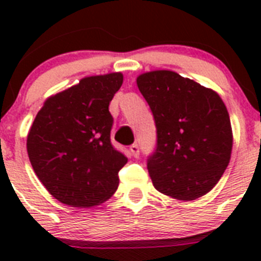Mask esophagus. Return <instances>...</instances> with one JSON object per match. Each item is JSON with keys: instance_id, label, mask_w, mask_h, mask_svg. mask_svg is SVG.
<instances>
[{"instance_id": "obj_1", "label": "esophagus", "mask_w": 261, "mask_h": 261, "mask_svg": "<svg viewBox=\"0 0 261 261\" xmlns=\"http://www.w3.org/2000/svg\"><path fill=\"white\" fill-rule=\"evenodd\" d=\"M129 150H130V153H132V155L135 156V158H138V155H140V147H138L137 145H132Z\"/></svg>"}]
</instances>
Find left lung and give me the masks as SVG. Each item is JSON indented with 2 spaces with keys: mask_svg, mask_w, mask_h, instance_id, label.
<instances>
[{
  "mask_svg": "<svg viewBox=\"0 0 261 261\" xmlns=\"http://www.w3.org/2000/svg\"><path fill=\"white\" fill-rule=\"evenodd\" d=\"M137 86L155 120L156 149L147 159L155 190L181 201L206 195L231 156V123L221 96L172 70L142 73Z\"/></svg>",
  "mask_w": 261,
  "mask_h": 261,
  "instance_id": "1",
  "label": "left lung"
}]
</instances>
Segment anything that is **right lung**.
<instances>
[{
    "mask_svg": "<svg viewBox=\"0 0 261 261\" xmlns=\"http://www.w3.org/2000/svg\"><path fill=\"white\" fill-rule=\"evenodd\" d=\"M121 73L85 77L47 99L27 135V153L39 180L62 204L91 208L107 201L128 159L111 144L108 106Z\"/></svg>",
    "mask_w": 261,
    "mask_h": 261,
    "instance_id": "1",
    "label": "right lung"
}]
</instances>
